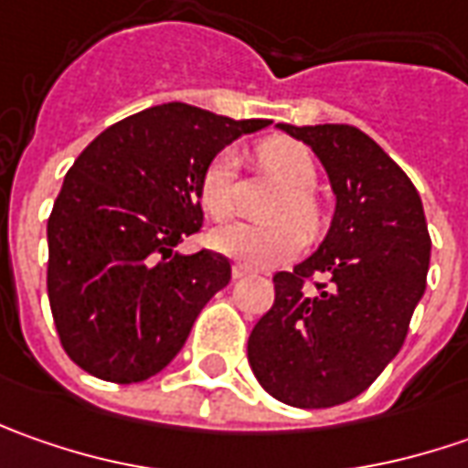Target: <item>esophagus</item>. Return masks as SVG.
Segmentation results:
<instances>
[{
  "label": "esophagus",
  "instance_id": "1",
  "mask_svg": "<svg viewBox=\"0 0 468 468\" xmlns=\"http://www.w3.org/2000/svg\"><path fill=\"white\" fill-rule=\"evenodd\" d=\"M231 276H234V279H244V276H250V271H247L244 265H234V268H231Z\"/></svg>",
  "mask_w": 468,
  "mask_h": 468
}]
</instances>
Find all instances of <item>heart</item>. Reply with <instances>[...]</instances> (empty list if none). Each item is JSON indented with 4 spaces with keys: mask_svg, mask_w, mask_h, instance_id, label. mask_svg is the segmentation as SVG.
<instances>
[{
    "mask_svg": "<svg viewBox=\"0 0 468 468\" xmlns=\"http://www.w3.org/2000/svg\"><path fill=\"white\" fill-rule=\"evenodd\" d=\"M255 161L265 174L279 179L283 189L268 207L271 224L234 221L210 234V244L226 258L242 262L247 268H268L276 262L292 261L304 247V234L320 229V206L313 187L317 182V166L313 154L289 137H268L255 148ZM234 182H237V155L221 151L207 161L200 176V206L210 218L221 221L234 207ZM300 225L297 227L296 224Z\"/></svg>",
    "mask_w": 468,
    "mask_h": 468,
    "instance_id": "1",
    "label": "heart"
}]
</instances>
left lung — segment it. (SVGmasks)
Wrapping results in <instances>:
<instances>
[{
  "label": "left lung",
  "mask_w": 468,
  "mask_h": 468,
  "mask_svg": "<svg viewBox=\"0 0 468 468\" xmlns=\"http://www.w3.org/2000/svg\"><path fill=\"white\" fill-rule=\"evenodd\" d=\"M279 127L323 161L335 213L317 252L273 276L247 359L273 399L328 409L367 390L404 346L432 242L420 192L372 137L351 124Z\"/></svg>",
  "instance_id": "8db88e82"
}]
</instances>
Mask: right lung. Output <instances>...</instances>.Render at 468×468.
<instances>
[{
    "mask_svg": "<svg viewBox=\"0 0 468 468\" xmlns=\"http://www.w3.org/2000/svg\"><path fill=\"white\" fill-rule=\"evenodd\" d=\"M268 119L164 103L103 130L72 164L48 216L46 289L67 356L109 383L169 365L231 279L221 252L179 255L203 226L207 161Z\"/></svg>",
    "mask_w": 468,
    "mask_h": 468,
    "instance_id": "1",
    "label": "right lung"
}]
</instances>
